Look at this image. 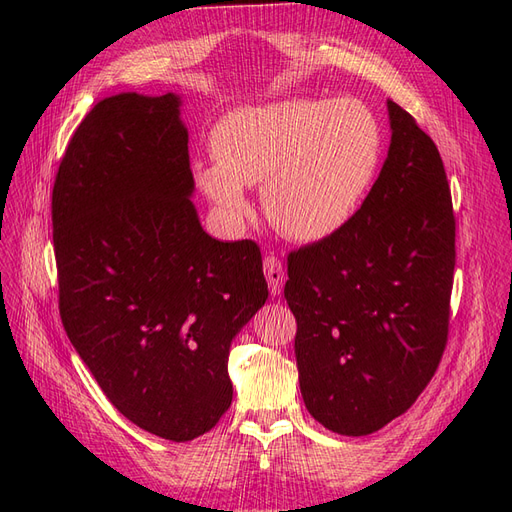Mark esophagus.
<instances>
[{
    "label": "esophagus",
    "instance_id": "esophagus-1",
    "mask_svg": "<svg viewBox=\"0 0 512 512\" xmlns=\"http://www.w3.org/2000/svg\"><path fill=\"white\" fill-rule=\"evenodd\" d=\"M265 277H267L269 290H271L273 297H280V294H282V288H284L286 275H284V267H282L280 258L273 256V254L265 258Z\"/></svg>",
    "mask_w": 512,
    "mask_h": 512
}]
</instances>
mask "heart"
Segmentation results:
<instances>
[{
    "label": "heart",
    "mask_w": 512,
    "mask_h": 512,
    "mask_svg": "<svg viewBox=\"0 0 512 512\" xmlns=\"http://www.w3.org/2000/svg\"><path fill=\"white\" fill-rule=\"evenodd\" d=\"M215 160L194 166L200 190L228 222L250 213L245 188L265 185L271 222L299 241L342 230L376 181L384 132L354 98L239 106L213 130Z\"/></svg>",
    "instance_id": "1"
}]
</instances>
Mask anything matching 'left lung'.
I'll list each match as a JSON object with an SVG mask.
<instances>
[{
    "label": "left lung",
    "mask_w": 512,
    "mask_h": 512,
    "mask_svg": "<svg viewBox=\"0 0 512 512\" xmlns=\"http://www.w3.org/2000/svg\"><path fill=\"white\" fill-rule=\"evenodd\" d=\"M391 145L361 209L288 256L284 297L305 408L339 436L404 414L442 359L455 271V215L431 138L386 100Z\"/></svg>",
    "instance_id": "8db88e82"
}]
</instances>
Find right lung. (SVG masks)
Wrapping results in <instances>:
<instances>
[{
    "label": "right lung",
    "instance_id": "obj_1",
    "mask_svg": "<svg viewBox=\"0 0 512 512\" xmlns=\"http://www.w3.org/2000/svg\"><path fill=\"white\" fill-rule=\"evenodd\" d=\"M181 96L100 100L53 188L59 314L108 401L188 442L230 408L228 352L265 305L258 245L220 241L192 203Z\"/></svg>",
    "mask_w": 512,
    "mask_h": 512
}]
</instances>
